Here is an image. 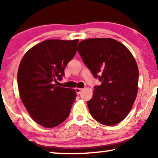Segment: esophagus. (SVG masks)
<instances>
[{
    "label": "esophagus",
    "mask_w": 158,
    "mask_h": 158,
    "mask_svg": "<svg viewBox=\"0 0 158 158\" xmlns=\"http://www.w3.org/2000/svg\"><path fill=\"white\" fill-rule=\"evenodd\" d=\"M82 90H83V89H82V88H75V91H76V94H77V95L81 94V92L82 91Z\"/></svg>",
    "instance_id": "esophagus-1"
}]
</instances>
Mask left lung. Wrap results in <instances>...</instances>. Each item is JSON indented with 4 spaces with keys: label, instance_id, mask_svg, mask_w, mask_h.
<instances>
[{
    "label": "left lung",
    "instance_id": "obj_1",
    "mask_svg": "<svg viewBox=\"0 0 158 158\" xmlns=\"http://www.w3.org/2000/svg\"><path fill=\"white\" fill-rule=\"evenodd\" d=\"M77 52L95 78L101 82L87 102L90 115L106 126L122 122L137 94L139 70L133 55L124 44L110 38L81 41Z\"/></svg>",
    "mask_w": 158,
    "mask_h": 158
}]
</instances>
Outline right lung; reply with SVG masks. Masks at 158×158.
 I'll use <instances>...</instances> for the list:
<instances>
[{"label":"right lung","mask_w":158,"mask_h":158,"mask_svg":"<svg viewBox=\"0 0 158 158\" xmlns=\"http://www.w3.org/2000/svg\"><path fill=\"white\" fill-rule=\"evenodd\" d=\"M78 40H49L25 54L18 70L22 103L34 122L52 128L68 117L76 97L74 89L57 86L64 70L76 54Z\"/></svg>","instance_id":"right-lung-1"}]
</instances>
